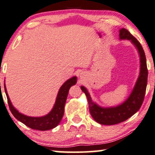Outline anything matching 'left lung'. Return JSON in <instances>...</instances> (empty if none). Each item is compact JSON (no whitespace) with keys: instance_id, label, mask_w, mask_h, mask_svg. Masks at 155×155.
Listing matches in <instances>:
<instances>
[{"instance_id":"left-lung-1","label":"left lung","mask_w":155,"mask_h":155,"mask_svg":"<svg viewBox=\"0 0 155 155\" xmlns=\"http://www.w3.org/2000/svg\"><path fill=\"white\" fill-rule=\"evenodd\" d=\"M120 39L130 40L137 47L140 57V72L135 86L127 100L116 107L103 108L93 102L87 90L81 86V90L86 95L88 101L89 110L92 117L98 123L104 125H114L123 122L136 114L142 106L144 101L147 85L148 70L145 53L139 41L128 30H119Z\"/></svg>"}]
</instances>
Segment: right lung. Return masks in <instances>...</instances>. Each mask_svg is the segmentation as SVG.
Returning a JSON list of instances; mask_svg holds the SVG:
<instances>
[{"label": "right lung", "mask_w": 155, "mask_h": 155, "mask_svg": "<svg viewBox=\"0 0 155 155\" xmlns=\"http://www.w3.org/2000/svg\"><path fill=\"white\" fill-rule=\"evenodd\" d=\"M77 83V78L74 76L70 79H69L61 86L58 94H57L55 104L53 107L52 110L47 115L41 117H31L19 113L11 104L10 98L8 95L6 88H5V91L6 94L8 103L9 108L12 113V114L16 119L19 121L22 122L28 127L31 128L32 129L39 131H47L49 129L56 127L61 120L63 115H64V108L65 102L68 98L69 90L72 85H75Z\"/></svg>", "instance_id": "add662e5"}]
</instances>
